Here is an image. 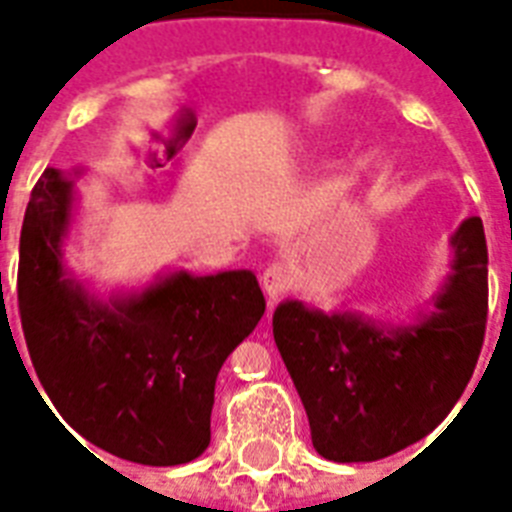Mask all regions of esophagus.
<instances>
[{
	"mask_svg": "<svg viewBox=\"0 0 512 512\" xmlns=\"http://www.w3.org/2000/svg\"><path fill=\"white\" fill-rule=\"evenodd\" d=\"M260 284H263L265 295L271 297V300H279L292 287V271H289V265L281 263V260H273L263 271V276H260Z\"/></svg>",
	"mask_w": 512,
	"mask_h": 512,
	"instance_id": "obj_1",
	"label": "esophagus"
}]
</instances>
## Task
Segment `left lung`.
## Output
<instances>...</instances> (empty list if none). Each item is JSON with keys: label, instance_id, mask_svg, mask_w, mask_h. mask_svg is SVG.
Masks as SVG:
<instances>
[{"label": "left lung", "instance_id": "left-lung-1", "mask_svg": "<svg viewBox=\"0 0 512 512\" xmlns=\"http://www.w3.org/2000/svg\"><path fill=\"white\" fill-rule=\"evenodd\" d=\"M452 273L436 311L417 324L313 311L287 300L273 340L311 422L321 457L374 462L441 425L473 377L489 311V252L481 217L452 236Z\"/></svg>", "mask_w": 512, "mask_h": 512}]
</instances>
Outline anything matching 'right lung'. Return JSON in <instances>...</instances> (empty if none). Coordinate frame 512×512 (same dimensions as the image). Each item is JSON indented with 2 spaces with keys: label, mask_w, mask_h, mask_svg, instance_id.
Instances as JSON below:
<instances>
[{
  "label": "right lung",
  "mask_w": 512,
  "mask_h": 512,
  "mask_svg": "<svg viewBox=\"0 0 512 512\" xmlns=\"http://www.w3.org/2000/svg\"><path fill=\"white\" fill-rule=\"evenodd\" d=\"M71 207L74 180L47 167L26 207L18 263L36 377L60 417L103 452L156 468L196 460L209 446L217 372L265 313L255 273L177 271L103 303L63 265Z\"/></svg>",
  "instance_id": "obj_1"
}]
</instances>
